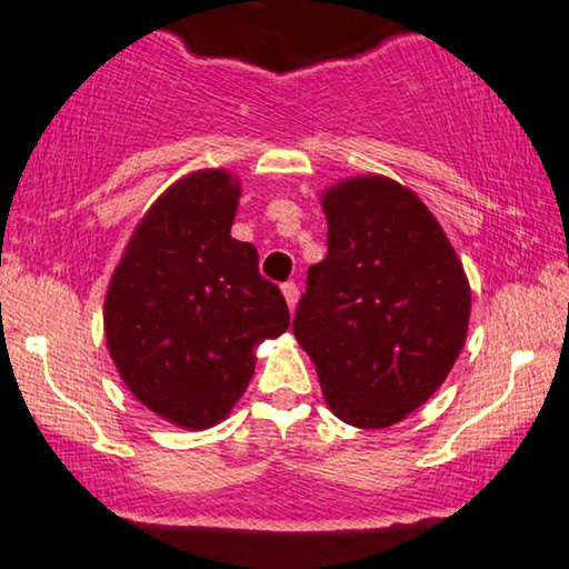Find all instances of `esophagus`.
I'll use <instances>...</instances> for the list:
<instances>
[{
  "label": "esophagus",
  "mask_w": 569,
  "mask_h": 569,
  "mask_svg": "<svg viewBox=\"0 0 569 569\" xmlns=\"http://www.w3.org/2000/svg\"><path fill=\"white\" fill-rule=\"evenodd\" d=\"M280 291H283L286 305H289V309L293 312V307H297V301H299V286L297 283H283V286H280Z\"/></svg>",
  "instance_id": "esophagus-1"
}]
</instances>
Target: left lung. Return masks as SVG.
<instances>
[{
  "label": "left lung",
  "mask_w": 569,
  "mask_h": 569,
  "mask_svg": "<svg viewBox=\"0 0 569 569\" xmlns=\"http://www.w3.org/2000/svg\"><path fill=\"white\" fill-rule=\"evenodd\" d=\"M326 260L307 270L293 336L338 420L388 428L438 391L470 322V283L407 186L357 176L322 191Z\"/></svg>",
  "instance_id": "obj_1"
}]
</instances>
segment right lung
<instances>
[{"mask_svg": "<svg viewBox=\"0 0 569 569\" xmlns=\"http://www.w3.org/2000/svg\"><path fill=\"white\" fill-rule=\"evenodd\" d=\"M228 170L176 181L139 220L104 297V338L128 391L186 430L226 420L254 376V349L289 328L278 286L231 226Z\"/></svg>", "mask_w": 569, "mask_h": 569, "instance_id": "right-lung-1", "label": "right lung"}]
</instances>
